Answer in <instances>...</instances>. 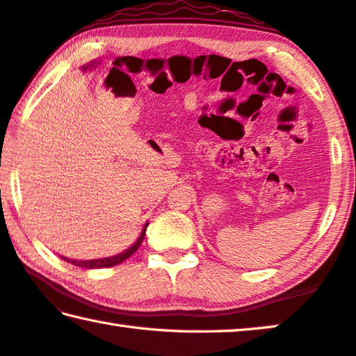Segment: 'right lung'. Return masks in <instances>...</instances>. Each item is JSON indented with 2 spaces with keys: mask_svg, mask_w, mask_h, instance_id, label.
Returning a JSON list of instances; mask_svg holds the SVG:
<instances>
[{
  "mask_svg": "<svg viewBox=\"0 0 356 356\" xmlns=\"http://www.w3.org/2000/svg\"><path fill=\"white\" fill-rule=\"evenodd\" d=\"M149 223H145L144 229L140 231V236L138 238V241L134 242V244L129 247V249H127L125 252L118 253V255H114V257H107V258H98V259H70L66 257H61L65 259V261L74 264V266H81V268H86V269H99V268H111V266H115V264H120L122 261H125L127 258H129L133 255L134 252L138 250V247L143 244V239L145 236V229H147Z\"/></svg>",
  "mask_w": 356,
  "mask_h": 356,
  "instance_id": "right-lung-1",
  "label": "right lung"
}]
</instances>
